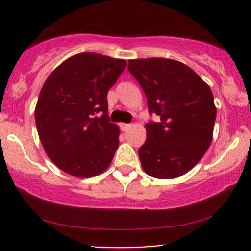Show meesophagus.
Here are the masks:
<instances>
[{"mask_svg": "<svg viewBox=\"0 0 251 251\" xmlns=\"http://www.w3.org/2000/svg\"><path fill=\"white\" fill-rule=\"evenodd\" d=\"M119 126H120V129H122V131H127V129H128L129 127H131V124L120 123Z\"/></svg>", "mask_w": 251, "mask_h": 251, "instance_id": "1", "label": "esophagus"}]
</instances>
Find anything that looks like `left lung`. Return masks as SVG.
I'll list each match as a JSON object with an SVG mask.
<instances>
[{"label": "left lung", "instance_id": "1", "mask_svg": "<svg viewBox=\"0 0 251 251\" xmlns=\"http://www.w3.org/2000/svg\"><path fill=\"white\" fill-rule=\"evenodd\" d=\"M127 68L142 86L149 113L159 118L146 124V140L138 150L144 171L159 179L183 176L211 144L216 120L211 89L176 60H129Z\"/></svg>", "mask_w": 251, "mask_h": 251}]
</instances>
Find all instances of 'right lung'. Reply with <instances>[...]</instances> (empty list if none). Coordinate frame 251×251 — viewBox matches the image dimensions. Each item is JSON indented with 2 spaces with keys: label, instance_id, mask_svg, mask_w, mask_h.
<instances>
[{
  "label": "right lung",
  "instance_id": "1",
  "mask_svg": "<svg viewBox=\"0 0 251 251\" xmlns=\"http://www.w3.org/2000/svg\"><path fill=\"white\" fill-rule=\"evenodd\" d=\"M125 67L123 59L81 53L63 61L43 83L35 108L37 133L62 171L87 178L111 164L120 132L109 122L107 93Z\"/></svg>",
  "mask_w": 251,
  "mask_h": 251
}]
</instances>
